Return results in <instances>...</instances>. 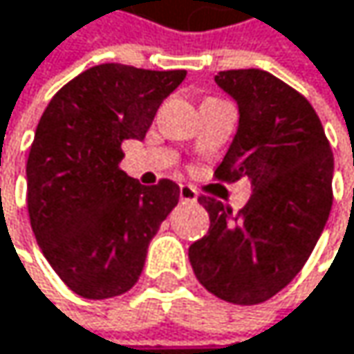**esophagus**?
<instances>
[{
    "label": "esophagus",
    "instance_id": "esophagus-1",
    "mask_svg": "<svg viewBox=\"0 0 354 354\" xmlns=\"http://www.w3.org/2000/svg\"><path fill=\"white\" fill-rule=\"evenodd\" d=\"M180 201H185V203H195V201H197V191H195L193 187L183 185V187H180Z\"/></svg>",
    "mask_w": 354,
    "mask_h": 354
}]
</instances>
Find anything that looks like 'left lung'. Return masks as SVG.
I'll use <instances>...</instances> for the list:
<instances>
[{
	"label": "left lung",
	"mask_w": 354,
	"mask_h": 354,
	"mask_svg": "<svg viewBox=\"0 0 354 354\" xmlns=\"http://www.w3.org/2000/svg\"><path fill=\"white\" fill-rule=\"evenodd\" d=\"M239 103V130L216 169L222 183L251 180V199L232 207L199 199L209 232L191 245L197 280L218 299L257 305L280 292L307 263L332 209L334 155L313 105L257 68L218 72Z\"/></svg>",
	"instance_id": "8db88e82"
}]
</instances>
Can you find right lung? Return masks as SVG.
Segmentation results:
<instances>
[{
  "instance_id": "1",
  "label": "right lung",
  "mask_w": 354,
  "mask_h": 354,
  "mask_svg": "<svg viewBox=\"0 0 354 354\" xmlns=\"http://www.w3.org/2000/svg\"><path fill=\"white\" fill-rule=\"evenodd\" d=\"M187 70L101 64L64 84L45 107L26 161L35 239L76 295L93 301L130 290L151 239L180 187H142L120 169L122 142L142 140L161 101Z\"/></svg>"
}]
</instances>
